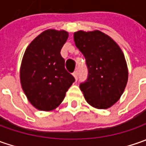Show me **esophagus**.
<instances>
[{"label":"esophagus","instance_id":"obj_1","mask_svg":"<svg viewBox=\"0 0 146 146\" xmlns=\"http://www.w3.org/2000/svg\"><path fill=\"white\" fill-rule=\"evenodd\" d=\"M73 76L75 77L76 80H78V72H77V71H75V72L73 73Z\"/></svg>","mask_w":146,"mask_h":146}]
</instances>
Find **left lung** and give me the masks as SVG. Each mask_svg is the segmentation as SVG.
Segmentation results:
<instances>
[{
  "mask_svg": "<svg viewBox=\"0 0 146 146\" xmlns=\"http://www.w3.org/2000/svg\"><path fill=\"white\" fill-rule=\"evenodd\" d=\"M76 47L88 67L87 80L80 84L87 102L98 109H107L119 101L127 82L124 55L113 39L102 31L74 33Z\"/></svg>",
  "mask_w": 146,
  "mask_h": 146,
  "instance_id": "1",
  "label": "left lung"
}]
</instances>
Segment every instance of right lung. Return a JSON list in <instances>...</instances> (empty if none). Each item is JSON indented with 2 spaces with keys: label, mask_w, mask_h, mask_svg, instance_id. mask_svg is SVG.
Wrapping results in <instances>:
<instances>
[{
  "label": "right lung",
  "mask_w": 146,
  "mask_h": 146,
  "mask_svg": "<svg viewBox=\"0 0 146 146\" xmlns=\"http://www.w3.org/2000/svg\"><path fill=\"white\" fill-rule=\"evenodd\" d=\"M67 38V31L48 29L36 37L24 53L21 85L30 103L40 110L57 108L75 82L65 69V60L60 53Z\"/></svg>",
  "instance_id": "obj_1"
}]
</instances>
